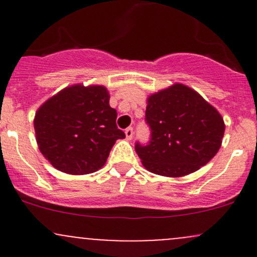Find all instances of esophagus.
<instances>
[{
    "instance_id": "1",
    "label": "esophagus",
    "mask_w": 257,
    "mask_h": 257,
    "mask_svg": "<svg viewBox=\"0 0 257 257\" xmlns=\"http://www.w3.org/2000/svg\"><path fill=\"white\" fill-rule=\"evenodd\" d=\"M133 136H134V129L132 128V126H131V128L125 129V137H126V139H128V141H132Z\"/></svg>"
}]
</instances>
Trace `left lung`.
Returning <instances> with one entry per match:
<instances>
[{
  "instance_id": "obj_1",
  "label": "left lung",
  "mask_w": 257,
  "mask_h": 257,
  "mask_svg": "<svg viewBox=\"0 0 257 257\" xmlns=\"http://www.w3.org/2000/svg\"><path fill=\"white\" fill-rule=\"evenodd\" d=\"M147 144L136 143L142 163L163 177H184L208 164L221 147V115L199 93L184 84L172 85L148 98Z\"/></svg>"
}]
</instances>
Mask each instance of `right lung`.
<instances>
[{"mask_svg": "<svg viewBox=\"0 0 257 257\" xmlns=\"http://www.w3.org/2000/svg\"><path fill=\"white\" fill-rule=\"evenodd\" d=\"M115 120L116 110L104 87L64 88L36 113L38 148L56 169L90 174L105 164L116 139L125 138Z\"/></svg>", "mask_w": 257, "mask_h": 257, "instance_id": "right-lung-1", "label": "right lung"}]
</instances>
